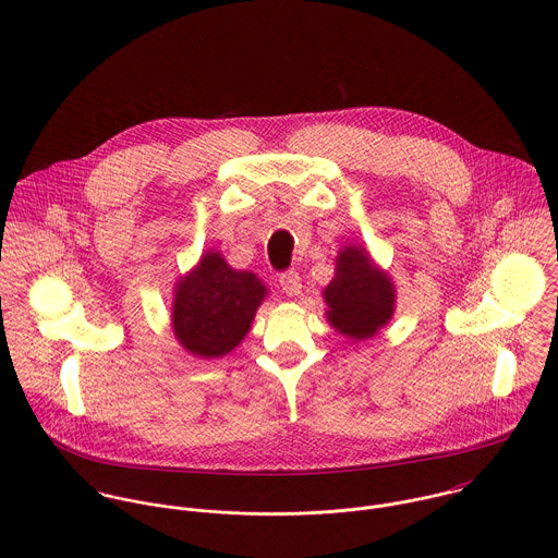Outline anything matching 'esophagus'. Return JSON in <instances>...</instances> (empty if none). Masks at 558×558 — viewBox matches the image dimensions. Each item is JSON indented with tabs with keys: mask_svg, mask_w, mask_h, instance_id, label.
<instances>
[{
	"mask_svg": "<svg viewBox=\"0 0 558 558\" xmlns=\"http://www.w3.org/2000/svg\"><path fill=\"white\" fill-rule=\"evenodd\" d=\"M279 283H281V290H283L288 296H301V294H303V281H301L299 272H294V270L281 275Z\"/></svg>",
	"mask_w": 558,
	"mask_h": 558,
	"instance_id": "34e87169",
	"label": "esophagus"
}]
</instances>
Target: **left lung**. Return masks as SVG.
I'll use <instances>...</instances> for the list:
<instances>
[{"label": "left lung", "instance_id": "8db88e82", "mask_svg": "<svg viewBox=\"0 0 558 558\" xmlns=\"http://www.w3.org/2000/svg\"><path fill=\"white\" fill-rule=\"evenodd\" d=\"M326 322L343 337L363 341L374 337L396 314L398 290L361 244L339 248L335 277L322 292Z\"/></svg>", "mask_w": 558, "mask_h": 558}]
</instances>
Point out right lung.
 Here are the masks:
<instances>
[{"instance_id": "right-lung-1", "label": "right lung", "mask_w": 558, "mask_h": 558, "mask_svg": "<svg viewBox=\"0 0 558 558\" xmlns=\"http://www.w3.org/2000/svg\"><path fill=\"white\" fill-rule=\"evenodd\" d=\"M266 296L268 288L255 272L232 268L208 248L173 286V335L189 354L221 359L246 337Z\"/></svg>"}]
</instances>
